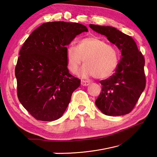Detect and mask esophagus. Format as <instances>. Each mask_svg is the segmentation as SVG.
Wrapping results in <instances>:
<instances>
[{"instance_id":"esophagus-1","label":"esophagus","mask_w":157,"mask_h":157,"mask_svg":"<svg viewBox=\"0 0 157 157\" xmlns=\"http://www.w3.org/2000/svg\"><path fill=\"white\" fill-rule=\"evenodd\" d=\"M81 84L82 85V86H88V85L90 84V82H88V81H86V80H82L81 81Z\"/></svg>"}]
</instances>
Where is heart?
I'll use <instances>...</instances> for the list:
<instances>
[{
    "mask_svg": "<svg viewBox=\"0 0 157 157\" xmlns=\"http://www.w3.org/2000/svg\"><path fill=\"white\" fill-rule=\"evenodd\" d=\"M66 66L71 73H77L82 62L84 66L79 74L84 78L107 79L115 73L120 61L116 46L97 36L82 39L77 45L66 47Z\"/></svg>",
    "mask_w": 157,
    "mask_h": 157,
    "instance_id": "b5f03b06",
    "label": "heart"
}]
</instances>
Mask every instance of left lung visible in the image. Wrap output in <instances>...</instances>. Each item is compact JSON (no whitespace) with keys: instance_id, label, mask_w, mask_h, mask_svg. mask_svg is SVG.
Returning <instances> with one entry per match:
<instances>
[{"instance_id":"1","label":"left lung","mask_w":157,"mask_h":157,"mask_svg":"<svg viewBox=\"0 0 157 157\" xmlns=\"http://www.w3.org/2000/svg\"><path fill=\"white\" fill-rule=\"evenodd\" d=\"M89 27L107 36L122 55L113 75L100 81L102 91L95 100V105L107 116L125 115L132 111L145 89L144 57L134 39L116 28L94 24H90Z\"/></svg>"}]
</instances>
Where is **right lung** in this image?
<instances>
[{"label": "right lung", "mask_w": 157, "mask_h": 157, "mask_svg": "<svg viewBox=\"0 0 157 157\" xmlns=\"http://www.w3.org/2000/svg\"><path fill=\"white\" fill-rule=\"evenodd\" d=\"M88 32L78 23H44L26 39L15 68L18 100L38 121H52L64 113L80 79L68 72L66 50Z\"/></svg>", "instance_id": "add662e5"}]
</instances>
